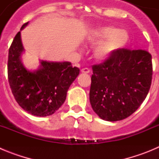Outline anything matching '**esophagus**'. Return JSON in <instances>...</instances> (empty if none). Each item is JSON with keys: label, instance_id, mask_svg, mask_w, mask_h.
<instances>
[{"label": "esophagus", "instance_id": "esophagus-1", "mask_svg": "<svg viewBox=\"0 0 159 159\" xmlns=\"http://www.w3.org/2000/svg\"><path fill=\"white\" fill-rule=\"evenodd\" d=\"M81 71H82L83 73H89L90 69L89 68H88V67H84V68H83V69L81 70Z\"/></svg>", "mask_w": 159, "mask_h": 159}]
</instances>
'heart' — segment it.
Masks as SVG:
<instances>
[{
	"instance_id": "heart-1",
	"label": "heart",
	"mask_w": 159,
	"mask_h": 159,
	"mask_svg": "<svg viewBox=\"0 0 159 159\" xmlns=\"http://www.w3.org/2000/svg\"><path fill=\"white\" fill-rule=\"evenodd\" d=\"M89 40L92 43H101L95 49L94 56L97 60H104L126 47L130 41V36L127 31L115 27H104L93 32Z\"/></svg>"
}]
</instances>
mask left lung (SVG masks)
<instances>
[{
	"mask_svg": "<svg viewBox=\"0 0 159 159\" xmlns=\"http://www.w3.org/2000/svg\"><path fill=\"white\" fill-rule=\"evenodd\" d=\"M90 102L103 120L129 117L145 100L152 81V57L146 50L123 48L92 66Z\"/></svg>",
	"mask_w": 159,
	"mask_h": 159,
	"instance_id": "obj_1",
	"label": "left lung"
}]
</instances>
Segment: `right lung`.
Listing matches in <instances>:
<instances>
[{"instance_id":"1","label":"right lung","mask_w":159,"mask_h":159,"mask_svg":"<svg viewBox=\"0 0 159 159\" xmlns=\"http://www.w3.org/2000/svg\"><path fill=\"white\" fill-rule=\"evenodd\" d=\"M29 22L22 25L20 30ZM24 52L18 32L8 50V79L18 104L32 116H51L64 102L67 92L80 74L70 62H40V67L31 71L24 67L20 56Z\"/></svg>"}]
</instances>
